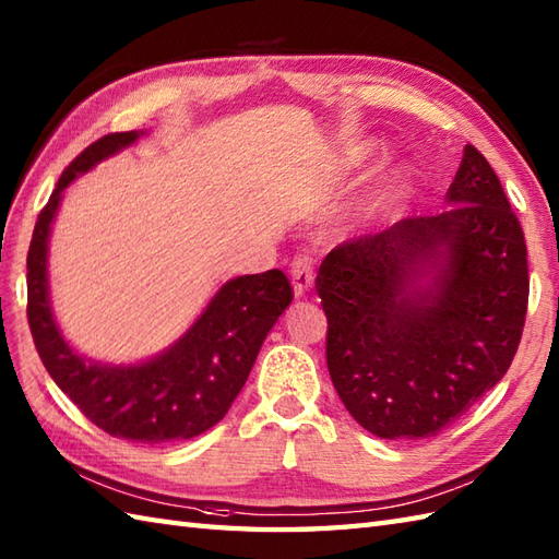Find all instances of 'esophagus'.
I'll return each mask as SVG.
<instances>
[{"mask_svg": "<svg viewBox=\"0 0 559 559\" xmlns=\"http://www.w3.org/2000/svg\"><path fill=\"white\" fill-rule=\"evenodd\" d=\"M290 276H293V290L297 297L309 293L311 283H314V274H311V257L309 254H297L290 264Z\"/></svg>", "mask_w": 559, "mask_h": 559, "instance_id": "34e87169", "label": "esophagus"}]
</instances>
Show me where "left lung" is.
I'll use <instances>...</instances> for the list:
<instances>
[{
	"label": "left lung",
	"mask_w": 559,
	"mask_h": 559,
	"mask_svg": "<svg viewBox=\"0 0 559 559\" xmlns=\"http://www.w3.org/2000/svg\"><path fill=\"white\" fill-rule=\"evenodd\" d=\"M445 200L436 216L341 242L319 266L331 381L355 421L385 440L445 431L508 373L522 341L524 230L474 145Z\"/></svg>",
	"instance_id": "1"
}]
</instances>
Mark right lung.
I'll return each mask as SVG.
<instances>
[{"label":"right lung","mask_w":559,"mask_h":559,"mask_svg":"<svg viewBox=\"0 0 559 559\" xmlns=\"http://www.w3.org/2000/svg\"><path fill=\"white\" fill-rule=\"evenodd\" d=\"M138 138L135 131L104 135L63 168L35 221L25 311L45 369L90 421L114 438L166 445L200 436L224 419L248 381L266 333L293 302V288L278 269L228 281L183 338L145 365L102 367L78 357L61 338L49 309V226L63 188Z\"/></svg>","instance_id":"right-lung-1"}]
</instances>
